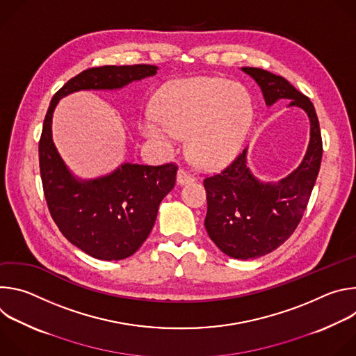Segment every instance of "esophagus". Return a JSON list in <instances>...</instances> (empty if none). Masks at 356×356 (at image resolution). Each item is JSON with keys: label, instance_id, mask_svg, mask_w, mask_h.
<instances>
[{"label": "esophagus", "instance_id": "1", "mask_svg": "<svg viewBox=\"0 0 356 356\" xmlns=\"http://www.w3.org/2000/svg\"><path fill=\"white\" fill-rule=\"evenodd\" d=\"M191 180H193V175L188 173L186 169L180 168V169L177 170V183H179V184H184V183L191 181Z\"/></svg>", "mask_w": 356, "mask_h": 356}]
</instances>
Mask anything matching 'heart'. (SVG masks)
I'll return each mask as SVG.
<instances>
[{
    "label": "heart",
    "mask_w": 356,
    "mask_h": 356,
    "mask_svg": "<svg viewBox=\"0 0 356 356\" xmlns=\"http://www.w3.org/2000/svg\"><path fill=\"white\" fill-rule=\"evenodd\" d=\"M155 121L142 125V134L170 146L187 136L191 161L201 168H217L238 152L252 121L249 94L229 80L193 77L165 86L154 108Z\"/></svg>",
    "instance_id": "obj_1"
}]
</instances>
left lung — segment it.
Segmentation results:
<instances>
[{"label": "left lung", "mask_w": 356, "mask_h": 356, "mask_svg": "<svg viewBox=\"0 0 356 356\" xmlns=\"http://www.w3.org/2000/svg\"><path fill=\"white\" fill-rule=\"evenodd\" d=\"M255 80L268 106L290 99L310 118V143L301 165L277 183H262L246 166V149L224 170L204 179L206 229L211 241L235 259H253L279 248L297 228L316 184L323 140L316 108L309 97L284 77L258 67H242Z\"/></svg>", "instance_id": "1"}]
</instances>
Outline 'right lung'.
<instances>
[{"instance_id": "1", "label": "right lung", "mask_w": 356, "mask_h": 356, "mask_svg": "<svg viewBox=\"0 0 356 356\" xmlns=\"http://www.w3.org/2000/svg\"><path fill=\"white\" fill-rule=\"evenodd\" d=\"M156 72L152 65L87 69L54 95L43 121L39 169L47 209L63 236L95 259L121 261L140 248L154 228L161 201L176 184L177 166L124 163L108 176L79 180L52 140V115L67 94L122 88Z\"/></svg>"}]
</instances>
